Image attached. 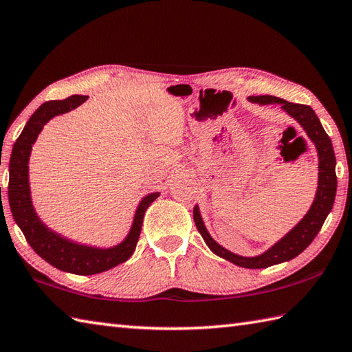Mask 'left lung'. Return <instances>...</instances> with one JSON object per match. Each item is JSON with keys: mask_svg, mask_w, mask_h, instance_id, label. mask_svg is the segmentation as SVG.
Listing matches in <instances>:
<instances>
[{"mask_svg": "<svg viewBox=\"0 0 352 352\" xmlns=\"http://www.w3.org/2000/svg\"><path fill=\"white\" fill-rule=\"evenodd\" d=\"M248 100L251 102L260 104V106L278 104L289 116L294 118L302 126L307 138L313 142L318 153V189L315 199H313L309 212L304 214V218L294 228L287 231L280 241H276L271 248H267L265 252L252 257L239 256V254L228 251L216 242L204 226L203 216H201L198 206L193 207V221H195V226L201 236H203L206 245L216 256L226 258L241 267L263 269L295 258L313 242V239L316 237L319 230L322 228L328 213L333 208L336 190H338V177H336V155L331 139L328 138V134L325 133L315 110L310 106L294 104L271 95L250 96Z\"/></svg>", "mask_w": 352, "mask_h": 352, "instance_id": "8db88e82", "label": "left lung"}]
</instances>
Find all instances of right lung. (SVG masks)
<instances>
[{
    "instance_id": "add662e5",
    "label": "right lung",
    "mask_w": 352,
    "mask_h": 352,
    "mask_svg": "<svg viewBox=\"0 0 352 352\" xmlns=\"http://www.w3.org/2000/svg\"><path fill=\"white\" fill-rule=\"evenodd\" d=\"M86 100V95H72L62 101L43 102L28 119L24 130L14 142L9 164V204L14 222L37 256L60 271L76 275L100 274L129 260L136 250L146 208L160 195L159 192H153L139 201L129 234L122 242L109 248L71 241L42 222L36 213L30 190L28 162L33 145L45 124H48L52 118L77 109Z\"/></svg>"
}]
</instances>
